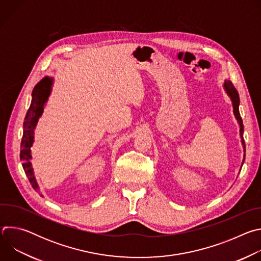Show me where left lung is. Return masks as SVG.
Masks as SVG:
<instances>
[{
  "label": "left lung",
  "mask_w": 261,
  "mask_h": 261,
  "mask_svg": "<svg viewBox=\"0 0 261 261\" xmlns=\"http://www.w3.org/2000/svg\"><path fill=\"white\" fill-rule=\"evenodd\" d=\"M224 90L226 91L227 95L230 97L231 99V102H232V106H233V114L236 116V119L237 121L239 122L240 124V134H241V138H242V144L244 146V159H243V163H242V166L244 164V161H245V156H246V145H245V140H244V125H243V120L241 118V115H240V110H239V105H240V96H239V93L237 91V89L234 88V86L232 85V83L230 81H225L224 82ZM242 166H241V169H242Z\"/></svg>",
  "instance_id": "obj_1"
}]
</instances>
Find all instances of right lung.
Here are the masks:
<instances>
[{
  "instance_id": "add662e5",
  "label": "right lung",
  "mask_w": 261,
  "mask_h": 261,
  "mask_svg": "<svg viewBox=\"0 0 261 261\" xmlns=\"http://www.w3.org/2000/svg\"><path fill=\"white\" fill-rule=\"evenodd\" d=\"M54 80L51 77H44L37 84L32 92V102L23 122V134L20 144V160L22 161L23 170L32 185L34 190L39 191V186L37 184L32 167L31 146L34 142V129L41 117L44 108V103L51 92V85Z\"/></svg>"
}]
</instances>
